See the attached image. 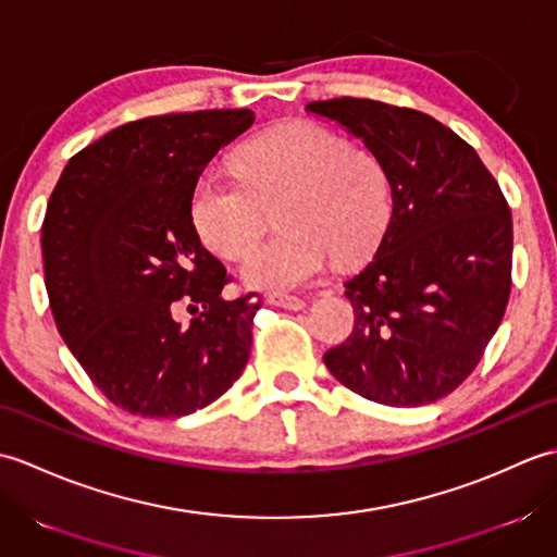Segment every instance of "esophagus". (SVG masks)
Instances as JSON below:
<instances>
[{
	"label": "esophagus",
	"mask_w": 557,
	"mask_h": 557,
	"mask_svg": "<svg viewBox=\"0 0 557 557\" xmlns=\"http://www.w3.org/2000/svg\"><path fill=\"white\" fill-rule=\"evenodd\" d=\"M268 304L280 306V309H287V311H301L306 306V301L301 297H294V294H270Z\"/></svg>",
	"instance_id": "esophagus-1"
}]
</instances>
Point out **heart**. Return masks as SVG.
Returning a JSON list of instances; mask_svg holds the SVG:
<instances>
[{
	"label": "heart",
	"instance_id": "1",
	"mask_svg": "<svg viewBox=\"0 0 557 557\" xmlns=\"http://www.w3.org/2000/svg\"><path fill=\"white\" fill-rule=\"evenodd\" d=\"M236 176L203 172L188 215L210 251L239 258L263 230L265 208L285 234L253 246L239 265L244 285L289 292L309 285L337 258L351 265L383 242L393 218V186L373 152L313 122H289L258 134L234 156Z\"/></svg>",
	"mask_w": 557,
	"mask_h": 557
}]
</instances>
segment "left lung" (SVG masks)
I'll list each match as a JSON object with an SVG mask.
<instances>
[{"mask_svg":"<svg viewBox=\"0 0 557 557\" xmlns=\"http://www.w3.org/2000/svg\"><path fill=\"white\" fill-rule=\"evenodd\" d=\"M306 112L361 138L393 186L383 242L345 282L354 330L323 361L366 399L431 405L476 369L503 321L510 208L476 150L431 114L359 98L309 102Z\"/></svg>","mask_w":557,"mask_h":557,"instance_id":"obj_1","label":"left lung"}]
</instances>
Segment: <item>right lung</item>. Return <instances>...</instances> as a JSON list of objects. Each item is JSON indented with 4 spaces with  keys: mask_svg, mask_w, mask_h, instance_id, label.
<instances>
[{
    "mask_svg": "<svg viewBox=\"0 0 557 557\" xmlns=\"http://www.w3.org/2000/svg\"><path fill=\"white\" fill-rule=\"evenodd\" d=\"M251 110L148 116L69 160L42 222L45 287L59 335L116 407L172 419L242 375L258 304L227 301V270L200 244L191 188ZM205 313L191 326L175 306Z\"/></svg>",
    "mask_w": 557,
    "mask_h": 557,
    "instance_id": "obj_1",
    "label": "right lung"
}]
</instances>
